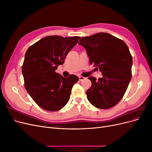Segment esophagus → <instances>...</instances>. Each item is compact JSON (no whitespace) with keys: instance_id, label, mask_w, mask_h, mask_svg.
I'll use <instances>...</instances> for the list:
<instances>
[{"instance_id":"obj_1","label":"esophagus","mask_w":152,"mask_h":152,"mask_svg":"<svg viewBox=\"0 0 152 152\" xmlns=\"http://www.w3.org/2000/svg\"><path fill=\"white\" fill-rule=\"evenodd\" d=\"M79 80H84L86 79V78L84 77H82V76H79Z\"/></svg>"}]
</instances>
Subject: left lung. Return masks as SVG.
<instances>
[{
  "instance_id": "left-lung-1",
  "label": "left lung",
  "mask_w": 152,
  "mask_h": 152,
  "mask_svg": "<svg viewBox=\"0 0 152 152\" xmlns=\"http://www.w3.org/2000/svg\"><path fill=\"white\" fill-rule=\"evenodd\" d=\"M83 46L96 70L103 77L98 80L89 77L92 85L87 91L89 102L95 107L108 109L122 98L131 79L132 58L123 40L107 33H98L81 38Z\"/></svg>"
}]
</instances>
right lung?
<instances>
[{
	"mask_svg": "<svg viewBox=\"0 0 152 152\" xmlns=\"http://www.w3.org/2000/svg\"><path fill=\"white\" fill-rule=\"evenodd\" d=\"M80 37L48 36L27 49L22 66L25 87L40 108L50 112L63 108L70 99L73 86L79 80L75 75L68 78L56 73L68 52Z\"/></svg>",
	"mask_w": 152,
	"mask_h": 152,
	"instance_id": "add662e5",
	"label": "right lung"
}]
</instances>
